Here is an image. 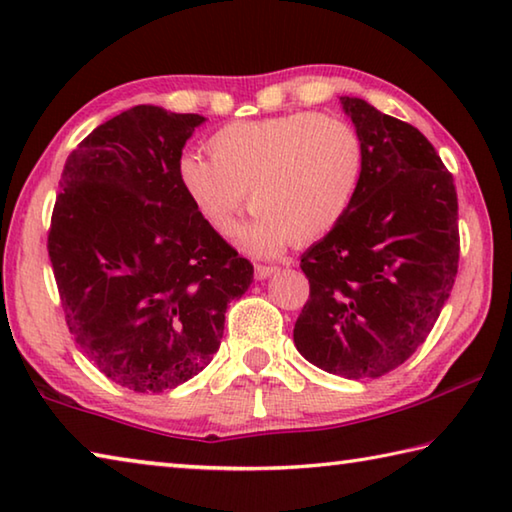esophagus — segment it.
Listing matches in <instances>:
<instances>
[{"instance_id": "34e87169", "label": "esophagus", "mask_w": 512, "mask_h": 512, "mask_svg": "<svg viewBox=\"0 0 512 512\" xmlns=\"http://www.w3.org/2000/svg\"><path fill=\"white\" fill-rule=\"evenodd\" d=\"M277 271V266H266V264H255V277L257 280H266Z\"/></svg>"}]
</instances>
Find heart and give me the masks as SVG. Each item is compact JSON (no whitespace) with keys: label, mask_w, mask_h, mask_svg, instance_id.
<instances>
[{"label":"heart","mask_w":512,"mask_h":512,"mask_svg":"<svg viewBox=\"0 0 512 512\" xmlns=\"http://www.w3.org/2000/svg\"><path fill=\"white\" fill-rule=\"evenodd\" d=\"M212 160L183 153L176 178L194 212L228 235L246 201L253 219L241 246L275 255L289 241L327 235L350 210L363 173L361 137L348 121L316 112L235 121L207 142Z\"/></svg>","instance_id":"heart-1"}]
</instances>
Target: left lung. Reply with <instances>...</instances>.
I'll use <instances>...</instances> for the list:
<instances>
[{"label": "left lung", "mask_w": 512, "mask_h": 512, "mask_svg": "<svg viewBox=\"0 0 512 512\" xmlns=\"http://www.w3.org/2000/svg\"><path fill=\"white\" fill-rule=\"evenodd\" d=\"M363 146L350 210L300 259L309 300L293 343L309 363L375 379L411 357L436 325L458 273L452 173L418 128L341 97Z\"/></svg>", "instance_id": "left-lung-1"}]
</instances>
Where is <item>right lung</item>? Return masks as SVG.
Returning a JSON list of instances; mask_svg holds the SVG:
<instances>
[{
  "instance_id": "obj_1",
  "label": "right lung",
  "mask_w": 512,
  "mask_h": 512,
  "mask_svg": "<svg viewBox=\"0 0 512 512\" xmlns=\"http://www.w3.org/2000/svg\"><path fill=\"white\" fill-rule=\"evenodd\" d=\"M205 121L135 106L69 153L47 250L76 345L135 393L198 375L219 350L225 311L253 264L183 194L176 162Z\"/></svg>"
}]
</instances>
